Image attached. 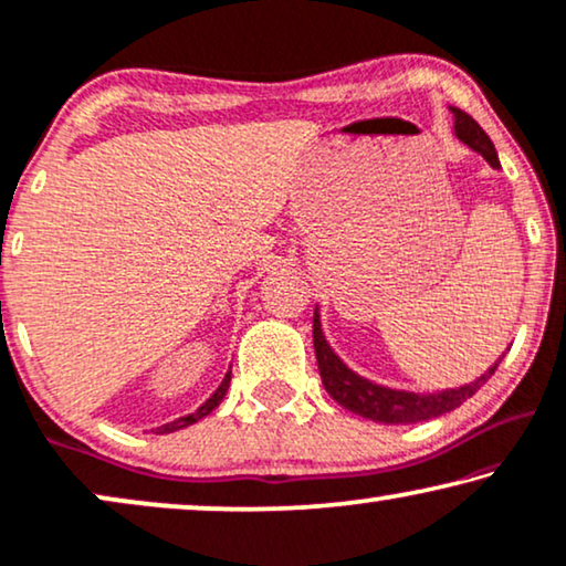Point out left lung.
Returning <instances> with one entry per match:
<instances>
[{
    "instance_id": "1",
    "label": "left lung",
    "mask_w": 566,
    "mask_h": 566,
    "mask_svg": "<svg viewBox=\"0 0 566 566\" xmlns=\"http://www.w3.org/2000/svg\"><path fill=\"white\" fill-rule=\"evenodd\" d=\"M453 116H455L458 139H461L463 145H469L473 153L484 155V160L492 165V168H500V157H496V149L492 145V139L486 137V132L481 129L476 120H473L469 113H463L461 108H453ZM313 346H315V359H318L323 388L328 390V396L334 398L336 403H342L344 409L359 413V417L365 419L382 421V424H413V421H427L458 409V406L469 401V398L476 394L489 378H492L496 365H500V361H494V367H489V373L469 382V386L442 390V394L419 396V394H406V390H390V388L375 386V382L359 378V375H354L352 370H346L344 361L331 352L326 338H323L318 313H315L313 318Z\"/></svg>"
}]
</instances>
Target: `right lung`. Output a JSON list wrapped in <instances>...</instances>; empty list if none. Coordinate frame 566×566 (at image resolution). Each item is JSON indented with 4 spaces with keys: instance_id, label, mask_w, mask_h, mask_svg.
I'll return each mask as SVG.
<instances>
[{
    "instance_id": "add662e5",
    "label": "right lung",
    "mask_w": 566,
    "mask_h": 566,
    "mask_svg": "<svg viewBox=\"0 0 566 566\" xmlns=\"http://www.w3.org/2000/svg\"><path fill=\"white\" fill-rule=\"evenodd\" d=\"M228 386H230V373L224 375V380L220 382V388H217L214 394L209 396L207 401L199 406V409H196L193 413H188V417H180V419H176V421H170V424L157 427V432H160V434H165V432H176V429H184V427H188V424H193V421H199L201 417H207V413H212V411L217 409V406H220L224 394H228Z\"/></svg>"
}]
</instances>
